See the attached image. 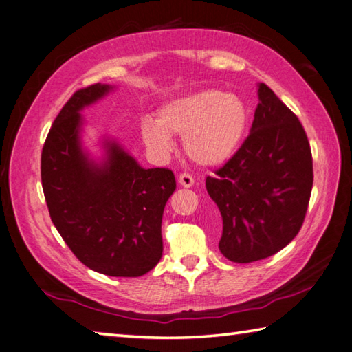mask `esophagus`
Instances as JSON below:
<instances>
[{"label": "esophagus", "mask_w": 352, "mask_h": 352, "mask_svg": "<svg viewBox=\"0 0 352 352\" xmlns=\"http://www.w3.org/2000/svg\"><path fill=\"white\" fill-rule=\"evenodd\" d=\"M178 184L183 188H192L194 186V178L192 175L186 174V172H183V174H180V177H178Z\"/></svg>", "instance_id": "esophagus-1"}]
</instances>
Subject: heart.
Returning a JSON list of instances; mask_svg holds the SVG:
<instances>
[{"mask_svg":"<svg viewBox=\"0 0 352 352\" xmlns=\"http://www.w3.org/2000/svg\"><path fill=\"white\" fill-rule=\"evenodd\" d=\"M246 127L245 103L235 95L209 89L169 101L155 121H143L140 132L146 148L158 160L170 154L172 135H178L194 163L212 168L235 154Z\"/></svg>","mask_w":352,"mask_h":352,"instance_id":"heart-1","label":"heart"}]
</instances>
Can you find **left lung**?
<instances>
[{
    "label": "left lung",
    "instance_id": "left-lung-1",
    "mask_svg": "<svg viewBox=\"0 0 352 352\" xmlns=\"http://www.w3.org/2000/svg\"><path fill=\"white\" fill-rule=\"evenodd\" d=\"M249 135L235 155L206 177L220 210V252L234 263L271 257L303 225L312 189V155L303 126L265 82Z\"/></svg>",
    "mask_w": 352,
    "mask_h": 352
}]
</instances>
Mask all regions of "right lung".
I'll return each instance as SVG.
<instances>
[{"label": "right lung", "instance_id": "add662e5", "mask_svg": "<svg viewBox=\"0 0 352 352\" xmlns=\"http://www.w3.org/2000/svg\"><path fill=\"white\" fill-rule=\"evenodd\" d=\"M112 85L76 91L55 118L41 154V183L56 231L89 270L140 277L163 255L162 220L177 188L172 170L144 169L117 140H100L101 157L82 144L81 112Z\"/></svg>", "mask_w": 352, "mask_h": 352}]
</instances>
